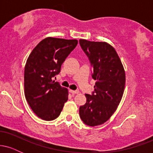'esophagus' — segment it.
I'll return each mask as SVG.
<instances>
[{
    "mask_svg": "<svg viewBox=\"0 0 153 153\" xmlns=\"http://www.w3.org/2000/svg\"><path fill=\"white\" fill-rule=\"evenodd\" d=\"M70 93L72 94V95H75V94H78L79 93L78 91H73V90H70Z\"/></svg>",
    "mask_w": 153,
    "mask_h": 153,
    "instance_id": "obj_1",
    "label": "esophagus"
}]
</instances>
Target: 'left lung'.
<instances>
[{
    "label": "left lung",
    "instance_id": "1",
    "mask_svg": "<svg viewBox=\"0 0 153 153\" xmlns=\"http://www.w3.org/2000/svg\"><path fill=\"white\" fill-rule=\"evenodd\" d=\"M89 58L96 80L92 95L85 94L86 103L79 108L80 119L91 127L108 121L117 110L125 86V71L111 45L102 42L79 40Z\"/></svg>",
    "mask_w": 153,
    "mask_h": 153
}]
</instances>
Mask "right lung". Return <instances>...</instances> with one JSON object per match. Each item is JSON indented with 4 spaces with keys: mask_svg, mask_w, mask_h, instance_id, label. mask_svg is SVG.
Instances as JSON below:
<instances>
[{
    "mask_svg": "<svg viewBox=\"0 0 153 153\" xmlns=\"http://www.w3.org/2000/svg\"><path fill=\"white\" fill-rule=\"evenodd\" d=\"M78 45L77 39L47 37L31 51L24 68V94L29 106L45 121L59 117L68 99V91L52 80Z\"/></svg>",
    "mask_w": 153,
    "mask_h": 153,
    "instance_id": "right-lung-1",
    "label": "right lung"
}]
</instances>
